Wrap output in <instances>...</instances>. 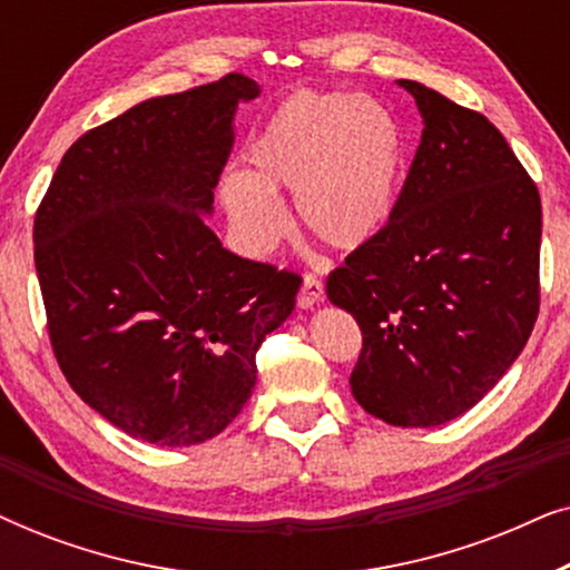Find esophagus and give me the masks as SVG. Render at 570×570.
<instances>
[{
    "label": "esophagus",
    "mask_w": 570,
    "mask_h": 570,
    "mask_svg": "<svg viewBox=\"0 0 570 570\" xmlns=\"http://www.w3.org/2000/svg\"><path fill=\"white\" fill-rule=\"evenodd\" d=\"M322 298H324V283L316 275H306V279H303V285L298 291V306L311 308V306H316Z\"/></svg>",
    "instance_id": "1"
}]
</instances>
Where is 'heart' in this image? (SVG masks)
<instances>
[{
  "mask_svg": "<svg viewBox=\"0 0 570 570\" xmlns=\"http://www.w3.org/2000/svg\"><path fill=\"white\" fill-rule=\"evenodd\" d=\"M252 170L223 176L228 217L254 252L287 230L277 191H293L295 215L334 248H361L384 230L402 170V137L368 98L295 90L248 147Z\"/></svg>",
  "mask_w": 570,
  "mask_h": 570,
  "instance_id": "1",
  "label": "heart"
}]
</instances>
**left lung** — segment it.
<instances>
[{
    "instance_id": "8db88e82",
    "label": "left lung",
    "mask_w": 570,
    "mask_h": 570,
    "mask_svg": "<svg viewBox=\"0 0 570 570\" xmlns=\"http://www.w3.org/2000/svg\"><path fill=\"white\" fill-rule=\"evenodd\" d=\"M415 160L384 230L326 277L361 326L350 373L365 412L431 428L474 407L524 350L540 314L542 205L501 131L425 85Z\"/></svg>"
}]
</instances>
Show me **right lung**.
Wrapping results in <instances>:
<instances>
[{
	"label": "right lung",
	"mask_w": 570,
	"mask_h": 570,
	"mask_svg": "<svg viewBox=\"0 0 570 570\" xmlns=\"http://www.w3.org/2000/svg\"><path fill=\"white\" fill-rule=\"evenodd\" d=\"M230 72L85 131L36 209L46 330L69 386L124 433L194 446L238 415L301 277L223 248L209 213L233 147Z\"/></svg>",
	"instance_id": "add662e5"
}]
</instances>
